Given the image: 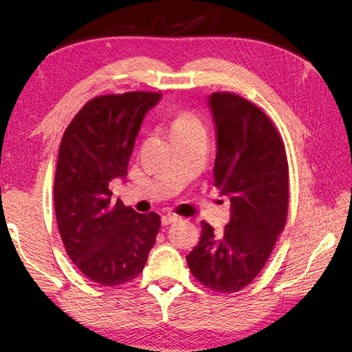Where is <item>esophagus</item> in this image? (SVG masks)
<instances>
[{
	"instance_id": "obj_1",
	"label": "esophagus",
	"mask_w": 352,
	"mask_h": 352,
	"mask_svg": "<svg viewBox=\"0 0 352 352\" xmlns=\"http://www.w3.org/2000/svg\"><path fill=\"white\" fill-rule=\"evenodd\" d=\"M177 220H179V217H176L175 214H166V216L162 217V225L163 226H170L172 223H175Z\"/></svg>"
}]
</instances>
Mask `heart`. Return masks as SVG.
I'll return each instance as SVG.
<instances>
[{
    "mask_svg": "<svg viewBox=\"0 0 352 352\" xmlns=\"http://www.w3.org/2000/svg\"><path fill=\"white\" fill-rule=\"evenodd\" d=\"M195 131H202V123L199 117L194 111L182 110L175 116V119L172 122L173 136L179 133H188V132H195Z\"/></svg>",
    "mask_w": 352,
    "mask_h": 352,
    "instance_id": "b5f03b06",
    "label": "heart"
}]
</instances>
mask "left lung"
<instances>
[{"label":"left lung","instance_id":"8db88e82","mask_svg":"<svg viewBox=\"0 0 352 352\" xmlns=\"http://www.w3.org/2000/svg\"><path fill=\"white\" fill-rule=\"evenodd\" d=\"M208 101L217 132L214 185L230 197V221L214 233L202 220L186 261L208 289L233 294L257 278L285 229L289 167L282 136L260 107L233 92Z\"/></svg>","mask_w":352,"mask_h":352}]
</instances>
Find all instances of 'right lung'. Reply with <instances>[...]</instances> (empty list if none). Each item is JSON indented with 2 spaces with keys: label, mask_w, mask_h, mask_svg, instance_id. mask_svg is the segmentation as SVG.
I'll list each match as a JSON object with an SVG mask.
<instances>
[{
  "label": "right lung",
  "mask_w": 352,
  "mask_h": 352,
  "mask_svg": "<svg viewBox=\"0 0 352 352\" xmlns=\"http://www.w3.org/2000/svg\"><path fill=\"white\" fill-rule=\"evenodd\" d=\"M162 94L132 91L94 97L63 133L54 210L66 252L88 279L119 286L144 270L160 230L157 212L141 214L111 199L110 180L126 177L145 113Z\"/></svg>",
  "instance_id": "1"
}]
</instances>
